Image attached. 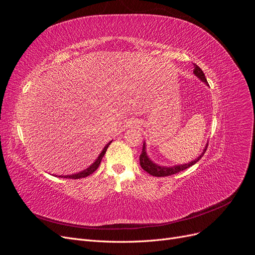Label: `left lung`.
<instances>
[{"mask_svg": "<svg viewBox=\"0 0 255 255\" xmlns=\"http://www.w3.org/2000/svg\"><path fill=\"white\" fill-rule=\"evenodd\" d=\"M194 67H195L194 73L202 82L207 84L205 75H204V73H203V71L201 70V69H200V67H198L196 64H194ZM206 149H207V144L205 145V149L203 150V152L200 154V156H198L195 160H191L190 163L183 164V165H176V166H173V167H166V166H158L157 164L153 163V161L149 158L148 154H146V152H145V143L143 142L142 151H141V154H140V156H139L140 166H141V168L143 169L144 171H146L149 174H151L153 176H168V175H172V174L179 173V172L185 170V169L191 167L192 165H195L197 161H199L200 159H201V157L204 155Z\"/></svg>", "mask_w": 255, "mask_h": 255, "instance_id": "left-lung-1", "label": "left lung"}]
</instances>
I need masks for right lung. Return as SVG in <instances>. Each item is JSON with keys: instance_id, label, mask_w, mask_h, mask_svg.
Here are the masks:
<instances>
[{"instance_id": "add662e5", "label": "right lung", "mask_w": 255, "mask_h": 255, "mask_svg": "<svg viewBox=\"0 0 255 255\" xmlns=\"http://www.w3.org/2000/svg\"><path fill=\"white\" fill-rule=\"evenodd\" d=\"M111 143H112V141H110L109 143H107V144L104 146V149L102 150L101 153H100V155H99L98 158L95 160V163L91 164V166H89L87 169H85V170H83V171H81V172H79V173H74V174H70V175H59V176L65 177V179H74V180H76V179H82V177H86V176L90 175L91 173H94V172L97 170V169H98L99 165L101 164V160H102V158H103V156H104V154L106 153V150H107V148H109ZM56 176H57V175H56Z\"/></svg>"}]
</instances>
